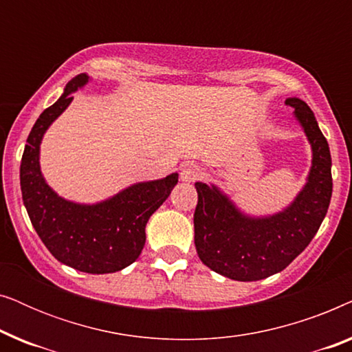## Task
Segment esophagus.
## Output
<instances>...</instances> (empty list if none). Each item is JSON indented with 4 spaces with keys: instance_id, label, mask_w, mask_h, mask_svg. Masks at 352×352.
Returning a JSON list of instances; mask_svg holds the SVG:
<instances>
[{
    "instance_id": "34e87169",
    "label": "esophagus",
    "mask_w": 352,
    "mask_h": 352,
    "mask_svg": "<svg viewBox=\"0 0 352 352\" xmlns=\"http://www.w3.org/2000/svg\"><path fill=\"white\" fill-rule=\"evenodd\" d=\"M200 175H201L200 166L195 165V163H184V165L181 166V173H179L181 181L194 182L199 179Z\"/></svg>"
}]
</instances>
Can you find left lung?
Instances as JSON below:
<instances>
[{
	"mask_svg": "<svg viewBox=\"0 0 352 352\" xmlns=\"http://www.w3.org/2000/svg\"><path fill=\"white\" fill-rule=\"evenodd\" d=\"M311 144L312 160L302 189L282 211L253 216L239 208L218 186L195 182V248L205 266L240 282L261 280L285 269L319 230L331 199L329 142L305 100L288 98Z\"/></svg>",
	"mask_w": 352,
	"mask_h": 352,
	"instance_id": "obj_1",
	"label": "left lung"
}]
</instances>
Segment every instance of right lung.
<instances>
[{
  "mask_svg": "<svg viewBox=\"0 0 352 352\" xmlns=\"http://www.w3.org/2000/svg\"><path fill=\"white\" fill-rule=\"evenodd\" d=\"M89 80L81 74L69 81L33 124L22 155L21 189L33 228L57 261L81 272L110 274L139 258L147 221L170 197L179 175L136 182L98 204H76L51 189L40 166L43 136Z\"/></svg>",
  "mask_w": 352,
  "mask_h": 352,
  "instance_id": "right-lung-1",
  "label": "right lung"
}]
</instances>
